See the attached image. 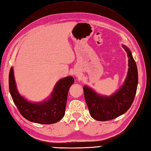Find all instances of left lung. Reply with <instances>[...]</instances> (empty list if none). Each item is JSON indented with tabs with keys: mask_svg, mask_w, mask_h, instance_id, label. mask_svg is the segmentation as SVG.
<instances>
[{
	"mask_svg": "<svg viewBox=\"0 0 151 151\" xmlns=\"http://www.w3.org/2000/svg\"><path fill=\"white\" fill-rule=\"evenodd\" d=\"M129 57V71L123 85L109 97L99 96L89 87H83L86 103L90 115L97 121H109L123 114L131 106L138 82L136 62L128 48L123 45Z\"/></svg>",
	"mask_w": 151,
	"mask_h": 151,
	"instance_id": "obj_1",
	"label": "left lung"
}]
</instances>
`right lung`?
I'll use <instances>...</instances> for the list:
<instances>
[{
  "instance_id": "1",
  "label": "right lung",
  "mask_w": 151,
  "mask_h": 151,
  "mask_svg": "<svg viewBox=\"0 0 151 151\" xmlns=\"http://www.w3.org/2000/svg\"><path fill=\"white\" fill-rule=\"evenodd\" d=\"M73 83L72 77L62 79L55 86L48 100L43 103H32L20 96L17 90L12 67L9 73V92L19 112L28 121L40 124L55 123L63 118L68 90Z\"/></svg>"
}]
</instances>
